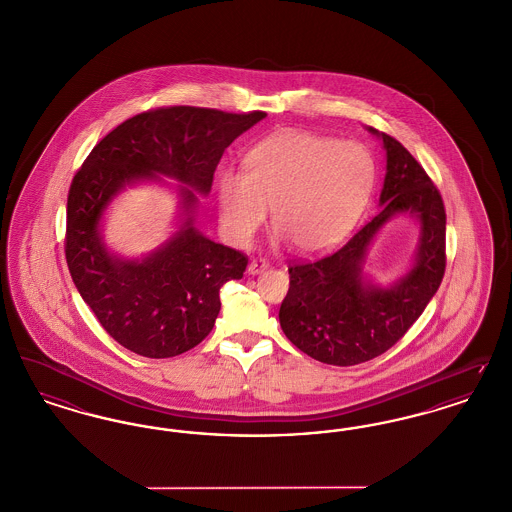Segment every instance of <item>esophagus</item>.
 Listing matches in <instances>:
<instances>
[{"label":"esophagus","instance_id":"1","mask_svg":"<svg viewBox=\"0 0 512 512\" xmlns=\"http://www.w3.org/2000/svg\"><path fill=\"white\" fill-rule=\"evenodd\" d=\"M268 268V261H265V259H255V261H251L249 265H247V272L249 274H261L263 270H267Z\"/></svg>","mask_w":512,"mask_h":512}]
</instances>
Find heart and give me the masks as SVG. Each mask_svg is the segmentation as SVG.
Returning <instances> with one entry per match:
<instances>
[{
	"label": "heart",
	"mask_w": 512,
	"mask_h": 512,
	"mask_svg": "<svg viewBox=\"0 0 512 512\" xmlns=\"http://www.w3.org/2000/svg\"><path fill=\"white\" fill-rule=\"evenodd\" d=\"M376 180L372 155L353 142L286 130L245 157V174L220 176V220L240 244L267 220L301 253L340 242L361 217Z\"/></svg>",
	"instance_id": "obj_1"
}]
</instances>
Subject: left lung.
Here are the masks:
<instances>
[{
	"instance_id": "8db88e82",
	"label": "left lung",
	"mask_w": 512,
	"mask_h": 512,
	"mask_svg": "<svg viewBox=\"0 0 512 512\" xmlns=\"http://www.w3.org/2000/svg\"><path fill=\"white\" fill-rule=\"evenodd\" d=\"M386 149L380 211L338 251L315 261L292 263L290 290L280 305V326L297 349L320 363H366L405 336L445 272V207L438 188L413 155L376 128ZM395 214L421 224L412 270L388 289L362 278L367 245Z\"/></svg>"
}]
</instances>
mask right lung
I'll use <instances>...</instances> for the list:
<instances>
[{"instance_id":"add662e5","label":"right lung","mask_w":512,"mask_h":512,"mask_svg":"<svg viewBox=\"0 0 512 512\" xmlns=\"http://www.w3.org/2000/svg\"><path fill=\"white\" fill-rule=\"evenodd\" d=\"M267 113L159 107L111 130L74 174L67 199L65 255L74 286L105 332L149 359H167L205 340L220 311V288L240 280L247 257L194 226L197 195H207L224 149ZM178 179V233L144 260L113 256L100 217L128 183ZM160 180V179H159ZM193 190L190 191L189 188Z\"/></svg>"}]
</instances>
